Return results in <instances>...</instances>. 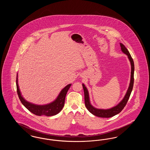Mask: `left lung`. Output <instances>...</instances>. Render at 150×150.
<instances>
[{"instance_id":"left-lung-1","label":"left lung","mask_w":150,"mask_h":150,"mask_svg":"<svg viewBox=\"0 0 150 150\" xmlns=\"http://www.w3.org/2000/svg\"><path fill=\"white\" fill-rule=\"evenodd\" d=\"M120 45L121 47L122 52L128 56L130 62V64H131L130 82L129 86L128 89L127 90V93L125 94L124 98L121 100V102L118 105L115 106V107L111 108L110 109L104 110V109L96 108L93 107V106L91 104L88 89L84 84H82L83 89H84V100H85V105H86V107L91 113H92V114L96 116H98V117H112L115 115L120 113L122 110V109L125 106V105H127V102L128 100L129 97L130 96V94H131V92L133 89V84H134V61H133V58L131 57V55L130 54L128 50L127 49V48L122 43H120Z\"/></svg>"}]
</instances>
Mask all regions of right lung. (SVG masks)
<instances>
[{
  "label": "right lung",
  "instance_id": "1",
  "mask_svg": "<svg viewBox=\"0 0 150 150\" xmlns=\"http://www.w3.org/2000/svg\"><path fill=\"white\" fill-rule=\"evenodd\" d=\"M71 86V84H68L67 86H66L61 91V92L58 96L57 98L50 103L44 105H35L25 100L22 97L19 89L18 84V74H17V78H16L17 92L20 101L21 102L22 105L31 112L38 116L45 115L47 116H50L56 115L57 114H58L64 106L65 97H66L67 92L69 91Z\"/></svg>",
  "mask_w": 150,
  "mask_h": 150
}]
</instances>
